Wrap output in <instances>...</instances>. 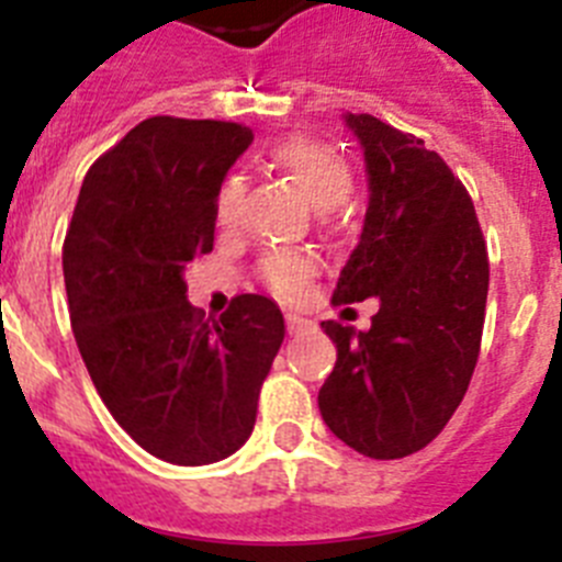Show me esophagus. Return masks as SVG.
<instances>
[{
    "label": "esophagus",
    "mask_w": 562,
    "mask_h": 562,
    "mask_svg": "<svg viewBox=\"0 0 562 562\" xmlns=\"http://www.w3.org/2000/svg\"><path fill=\"white\" fill-rule=\"evenodd\" d=\"M306 324H310V321H304V317L286 315V331H290V335H295V331H301Z\"/></svg>",
    "instance_id": "esophagus-1"
}]
</instances>
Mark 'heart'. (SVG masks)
<instances>
[{"instance_id": "heart-1", "label": "heart", "mask_w": 562, "mask_h": 562, "mask_svg": "<svg viewBox=\"0 0 562 562\" xmlns=\"http://www.w3.org/2000/svg\"><path fill=\"white\" fill-rule=\"evenodd\" d=\"M270 166L281 171L286 180L295 182V188L306 196L317 213L335 211L349 200L355 188V173L349 162L326 143H317L312 137H290L270 148ZM245 196V177L231 173L216 191V220L220 225H231L236 220L238 205ZM315 272V258L304 252H272L261 265L267 286L278 295H295L304 290V284Z\"/></svg>"}]
</instances>
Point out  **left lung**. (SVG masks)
Listing matches in <instances>:
<instances>
[{
    "label": "left lung",
    "instance_id": "8db88e82",
    "mask_svg": "<svg viewBox=\"0 0 562 562\" xmlns=\"http://www.w3.org/2000/svg\"><path fill=\"white\" fill-rule=\"evenodd\" d=\"M369 177L362 233L335 304L380 301L369 331L326 321L337 362L317 391L326 428L369 459L436 439L481 349L490 265L475 207L448 162L374 114H342Z\"/></svg>",
    "mask_w": 562,
    "mask_h": 562
}]
</instances>
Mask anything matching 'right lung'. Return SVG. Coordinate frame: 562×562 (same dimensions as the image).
Returning a JSON list of instances; mask_svg holds the SVG:
<instances>
[{
	"label": "right lung",
	"mask_w": 562,
	"mask_h": 562,
	"mask_svg": "<svg viewBox=\"0 0 562 562\" xmlns=\"http://www.w3.org/2000/svg\"><path fill=\"white\" fill-rule=\"evenodd\" d=\"M252 132L225 121L148 117L83 177L64 238L69 321L114 422L143 450L200 467L252 434L284 315L238 295L207 324L186 267L213 250L216 191Z\"/></svg>",
	"instance_id": "1"
}]
</instances>
